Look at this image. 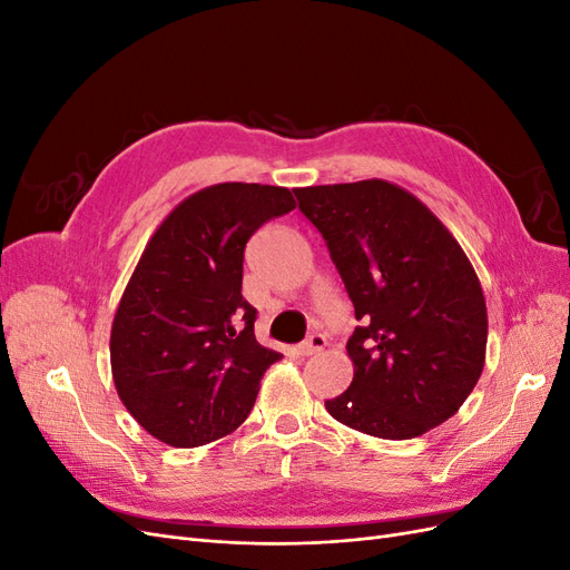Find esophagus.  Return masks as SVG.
<instances>
[{
    "instance_id": "1",
    "label": "esophagus",
    "mask_w": 570,
    "mask_h": 570,
    "mask_svg": "<svg viewBox=\"0 0 570 570\" xmlns=\"http://www.w3.org/2000/svg\"><path fill=\"white\" fill-rule=\"evenodd\" d=\"M325 335H321V333H314V335H308L299 347H297V354L299 356H314V354H318V352H323L325 350Z\"/></svg>"
}]
</instances>
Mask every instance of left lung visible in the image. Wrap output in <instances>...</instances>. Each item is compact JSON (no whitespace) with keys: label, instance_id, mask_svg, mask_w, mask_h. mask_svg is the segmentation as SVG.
<instances>
[{"label":"left lung","instance_id":"left-lung-1","mask_svg":"<svg viewBox=\"0 0 570 570\" xmlns=\"http://www.w3.org/2000/svg\"><path fill=\"white\" fill-rule=\"evenodd\" d=\"M323 235L361 325L352 385L327 400L358 433L411 440L452 419L485 366L488 308L454 235L387 180L295 189Z\"/></svg>","mask_w":570,"mask_h":570}]
</instances>
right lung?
<instances>
[{"label":"right lung","mask_w":570,"mask_h":570,"mask_svg":"<svg viewBox=\"0 0 570 570\" xmlns=\"http://www.w3.org/2000/svg\"><path fill=\"white\" fill-rule=\"evenodd\" d=\"M292 209L287 187L220 183L183 199L151 235L111 325L116 392L149 435L189 450L249 416L283 354L254 337L245 245Z\"/></svg>","instance_id":"1"}]
</instances>
